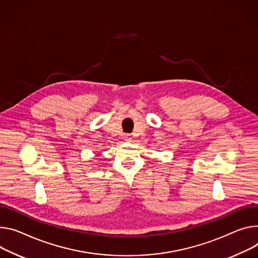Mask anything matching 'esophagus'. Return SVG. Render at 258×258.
I'll return each instance as SVG.
<instances>
[{
    "mask_svg": "<svg viewBox=\"0 0 258 258\" xmlns=\"http://www.w3.org/2000/svg\"><path fill=\"white\" fill-rule=\"evenodd\" d=\"M124 140H125V141H131V140H132V136L131 135H124Z\"/></svg>",
    "mask_w": 258,
    "mask_h": 258,
    "instance_id": "34e87169",
    "label": "esophagus"
}]
</instances>
